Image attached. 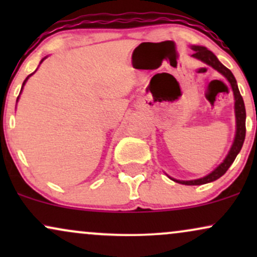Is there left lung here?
<instances>
[{
  "label": "left lung",
  "instance_id": "left-lung-1",
  "mask_svg": "<svg viewBox=\"0 0 257 257\" xmlns=\"http://www.w3.org/2000/svg\"><path fill=\"white\" fill-rule=\"evenodd\" d=\"M192 49L194 53L192 54L193 58L199 59L202 60L203 63L208 64L209 66L214 67L215 70H217L220 73H222L225 77L228 79V82L232 85V90L233 94H234V110H235V119H237V132H235V138H234V143L229 150L228 155L225 158V161L220 164L214 172H211L209 175L204 176L202 179H197V180H191V181H180V180H174V181L179 182V184L182 185H188V186H193V185H203V184H208V182L215 181L219 178L225 174L228 168L231 167V164L234 162L235 157H237L238 153L240 152L241 146H243L244 139H245V118H246V113H245V106H244V101L243 98H241L239 89H238L237 85V81H235L234 76L233 73L227 69L226 66H223L222 64L220 63L219 59L215 57L214 53H211L210 51L204 48V47H199V46H193Z\"/></svg>",
  "mask_w": 257,
  "mask_h": 257
}]
</instances>
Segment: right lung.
<instances>
[{
	"label": "right lung",
	"mask_w": 257,
	"mask_h": 257,
	"mask_svg": "<svg viewBox=\"0 0 257 257\" xmlns=\"http://www.w3.org/2000/svg\"><path fill=\"white\" fill-rule=\"evenodd\" d=\"M42 61H43V59H42ZM42 61H41V63H42ZM31 75H32V73H31ZM31 75H30V76H31ZM30 76H28V77H26V79H25V81H24V83H23V85H24V84H25V82H26V81H28V78H29V77H30ZM22 89H23V87H22ZM18 98H19V96H18ZM17 101H18V99H17Z\"/></svg>",
	"instance_id": "right-lung-1"
}]
</instances>
